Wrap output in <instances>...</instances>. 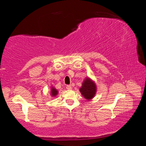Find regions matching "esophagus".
Instances as JSON below:
<instances>
[{"label":"esophagus","mask_w":146,"mask_h":146,"mask_svg":"<svg viewBox=\"0 0 146 146\" xmlns=\"http://www.w3.org/2000/svg\"><path fill=\"white\" fill-rule=\"evenodd\" d=\"M66 89H67V90H72V86H71V85H68V86H66Z\"/></svg>","instance_id":"esophagus-1"}]
</instances>
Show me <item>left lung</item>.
<instances>
[{
	"label": "left lung",
	"mask_w": 146,
	"mask_h": 146,
	"mask_svg": "<svg viewBox=\"0 0 146 146\" xmlns=\"http://www.w3.org/2000/svg\"><path fill=\"white\" fill-rule=\"evenodd\" d=\"M79 91L85 99L90 101L95 97L97 91V87L95 81L88 76L84 78Z\"/></svg>",
	"instance_id": "8db88e82"
}]
</instances>
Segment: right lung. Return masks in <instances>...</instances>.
<instances>
[{
    "instance_id": "1",
    "label": "right lung",
    "mask_w": 146,
    "mask_h": 146,
    "mask_svg": "<svg viewBox=\"0 0 146 146\" xmlns=\"http://www.w3.org/2000/svg\"><path fill=\"white\" fill-rule=\"evenodd\" d=\"M58 94V91L56 90L55 87H53V86H51L50 95L51 96V97H55Z\"/></svg>"
}]
</instances>
